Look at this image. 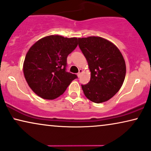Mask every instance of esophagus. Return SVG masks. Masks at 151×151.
Masks as SVG:
<instances>
[{"label":"esophagus","instance_id":"34e87169","mask_svg":"<svg viewBox=\"0 0 151 151\" xmlns=\"http://www.w3.org/2000/svg\"><path fill=\"white\" fill-rule=\"evenodd\" d=\"M82 72H83V70L80 69V70H79V72H78V74H77V75H78V78H79L80 76H81V74H82Z\"/></svg>","mask_w":151,"mask_h":151}]
</instances>
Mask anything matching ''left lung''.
Listing matches in <instances>:
<instances>
[{"label": "left lung", "instance_id": "8db88e82", "mask_svg": "<svg viewBox=\"0 0 151 151\" xmlns=\"http://www.w3.org/2000/svg\"><path fill=\"white\" fill-rule=\"evenodd\" d=\"M78 46L91 71L90 81L81 85L85 96L96 103L108 101L119 91L126 77L122 54L114 44L100 37L78 38Z\"/></svg>", "mask_w": 151, "mask_h": 151}]
</instances>
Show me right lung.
<instances>
[{
	"label": "right lung",
	"instance_id": "right-lung-1",
	"mask_svg": "<svg viewBox=\"0 0 151 151\" xmlns=\"http://www.w3.org/2000/svg\"><path fill=\"white\" fill-rule=\"evenodd\" d=\"M77 46L76 37L50 35L30 47L23 62V73L37 96L46 100L56 99L78 78L66 70L67 57Z\"/></svg>",
	"mask_w": 151,
	"mask_h": 151
}]
</instances>
